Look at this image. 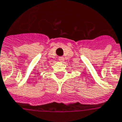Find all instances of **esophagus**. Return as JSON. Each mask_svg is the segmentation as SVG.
<instances>
[{"mask_svg": "<svg viewBox=\"0 0 122 122\" xmlns=\"http://www.w3.org/2000/svg\"><path fill=\"white\" fill-rule=\"evenodd\" d=\"M59 61H60L61 62H63L64 61L63 57H59Z\"/></svg>", "mask_w": 122, "mask_h": 122, "instance_id": "34e87169", "label": "esophagus"}]
</instances>
